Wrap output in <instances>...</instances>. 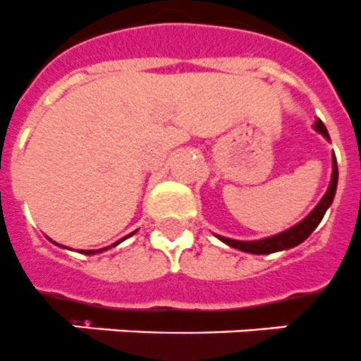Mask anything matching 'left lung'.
<instances>
[{
    "instance_id": "1",
    "label": "left lung",
    "mask_w": 361,
    "mask_h": 361,
    "mask_svg": "<svg viewBox=\"0 0 361 361\" xmlns=\"http://www.w3.org/2000/svg\"><path fill=\"white\" fill-rule=\"evenodd\" d=\"M315 131L321 133L326 140H330V135H328L326 128L321 120H315L313 124ZM336 189H338V161H336V155L332 154V178H330V185H328L326 192L321 198L317 206L313 207V211L306 219L291 226L289 230L280 231L276 235L265 237V239H257V241H237V239H230V237L216 235L222 243H226L228 247L237 248V250L248 252V254H274V252L289 250V248L297 247L300 243H304L307 237L312 235V231L319 226V222L323 221L324 213L330 206H332L334 196H336Z\"/></svg>"
}]
</instances>
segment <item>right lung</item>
I'll return each mask as SVG.
<instances>
[{
	"label": "right lung",
	"instance_id": "right-lung-1",
	"mask_svg": "<svg viewBox=\"0 0 361 361\" xmlns=\"http://www.w3.org/2000/svg\"><path fill=\"white\" fill-rule=\"evenodd\" d=\"M130 237V235H128ZM126 239V237H124ZM124 239H120V241H116V243H113V247H116V245H120V243L124 241ZM107 248H111V247H105V248H99V250H81V254H87V256H92V254H99V252H104V250H107Z\"/></svg>",
	"mask_w": 361,
	"mask_h": 361
}]
</instances>
